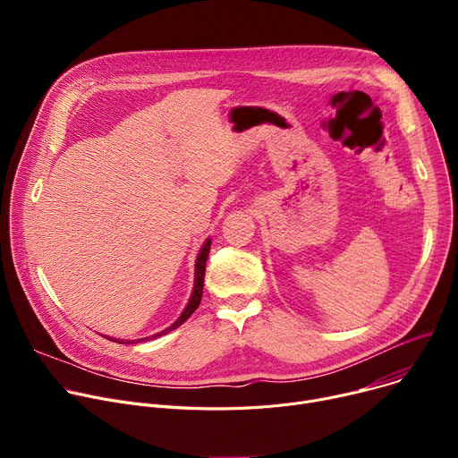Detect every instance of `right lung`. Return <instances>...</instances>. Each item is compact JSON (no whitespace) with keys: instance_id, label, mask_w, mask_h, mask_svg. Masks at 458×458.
<instances>
[{"instance_id":"obj_1","label":"right lung","mask_w":458,"mask_h":458,"mask_svg":"<svg viewBox=\"0 0 458 458\" xmlns=\"http://www.w3.org/2000/svg\"><path fill=\"white\" fill-rule=\"evenodd\" d=\"M210 246H212V239H207L198 253V259H195V268H193V290H191V295L188 299V304L184 306L182 313L177 317L175 322H172L168 328H165L163 332L159 334H154L150 337H145V339H136V341H123V339H112L108 337V341H114V343H119V344H138L141 341H152L156 337H161L165 334H170L172 330L179 328V326L195 311L201 302V297H203V283H205V270H207V259H208V253H210Z\"/></svg>"}]
</instances>
